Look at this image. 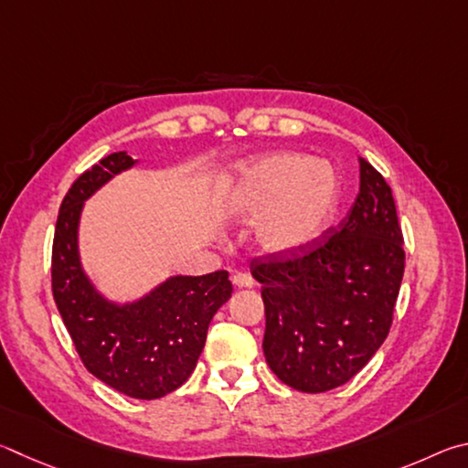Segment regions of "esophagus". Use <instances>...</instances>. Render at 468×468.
Listing matches in <instances>:
<instances>
[{"label": "esophagus", "instance_id": "obj_1", "mask_svg": "<svg viewBox=\"0 0 468 468\" xmlns=\"http://www.w3.org/2000/svg\"><path fill=\"white\" fill-rule=\"evenodd\" d=\"M232 283L236 288H252V285H255V280H252L249 273H236L232 275Z\"/></svg>", "mask_w": 468, "mask_h": 468}]
</instances>
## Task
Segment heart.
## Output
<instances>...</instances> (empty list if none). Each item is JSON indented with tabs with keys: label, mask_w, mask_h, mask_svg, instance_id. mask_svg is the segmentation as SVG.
Segmentation results:
<instances>
[{
	"label": "heart",
	"mask_w": 468,
	"mask_h": 468,
	"mask_svg": "<svg viewBox=\"0 0 468 468\" xmlns=\"http://www.w3.org/2000/svg\"><path fill=\"white\" fill-rule=\"evenodd\" d=\"M341 203V178L326 160L273 152L239 164L219 193V211L239 226H255L267 257L296 259L323 239Z\"/></svg>",
	"instance_id": "1"
}]
</instances>
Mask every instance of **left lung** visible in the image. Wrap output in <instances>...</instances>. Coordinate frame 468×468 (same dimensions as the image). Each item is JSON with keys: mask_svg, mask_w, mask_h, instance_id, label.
Returning a JSON list of instances; mask_svg holds the SVG:
<instances>
[{"mask_svg": "<svg viewBox=\"0 0 468 468\" xmlns=\"http://www.w3.org/2000/svg\"><path fill=\"white\" fill-rule=\"evenodd\" d=\"M263 285L265 359L300 392L354 378L387 339L405 271L392 188L359 158V193L349 216L298 259L252 263Z\"/></svg>", "mask_w": 468, "mask_h": 468, "instance_id": "obj_1", "label": "left lung"}]
</instances>
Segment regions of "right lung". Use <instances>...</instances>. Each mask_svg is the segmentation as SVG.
<instances>
[{
  "mask_svg": "<svg viewBox=\"0 0 468 468\" xmlns=\"http://www.w3.org/2000/svg\"><path fill=\"white\" fill-rule=\"evenodd\" d=\"M137 164L127 152L106 155L65 195L53 240V296L88 372L131 399L152 400L193 374L232 283L226 271L170 275L127 302L98 290L81 263V213L90 197Z\"/></svg>",
  "mask_w": 468,
  "mask_h": 468,
  "instance_id": "obj_1",
  "label": "right lung"
}]
</instances>
